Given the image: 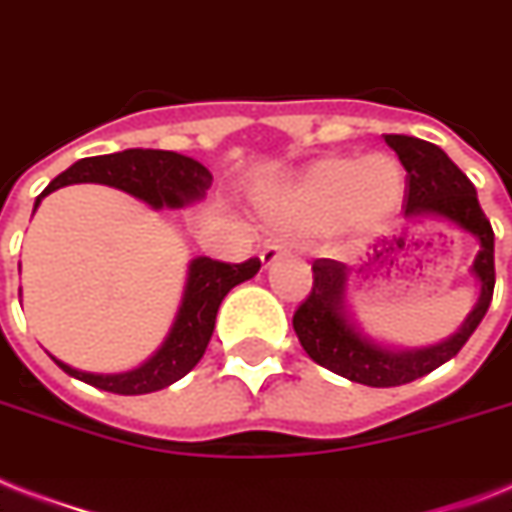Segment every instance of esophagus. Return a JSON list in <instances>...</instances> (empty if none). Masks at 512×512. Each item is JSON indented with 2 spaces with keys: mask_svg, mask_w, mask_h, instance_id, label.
Wrapping results in <instances>:
<instances>
[{
  "mask_svg": "<svg viewBox=\"0 0 512 512\" xmlns=\"http://www.w3.org/2000/svg\"><path fill=\"white\" fill-rule=\"evenodd\" d=\"M285 256H288V251H285L283 245H267V248H264V251H261V267L267 269V267H272V264H275V261H280V259H285Z\"/></svg>",
  "mask_w": 512,
  "mask_h": 512,
  "instance_id": "esophagus-1",
  "label": "esophagus"
}]
</instances>
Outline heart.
Returning a JSON list of instances; mask_svg holds the SVG:
<instances>
[{
  "label": "heart",
  "mask_w": 512,
  "mask_h": 512,
  "mask_svg": "<svg viewBox=\"0 0 512 512\" xmlns=\"http://www.w3.org/2000/svg\"><path fill=\"white\" fill-rule=\"evenodd\" d=\"M406 197V170L392 154H336L315 162L264 202V216L288 232L379 229Z\"/></svg>",
  "instance_id": "b5f03b06"
}]
</instances>
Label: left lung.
Segmentation results:
<instances>
[{"label":"left lung","instance_id":"1","mask_svg":"<svg viewBox=\"0 0 512 512\" xmlns=\"http://www.w3.org/2000/svg\"><path fill=\"white\" fill-rule=\"evenodd\" d=\"M408 173L406 219H435L454 224L478 240L470 275L478 283V301L457 334L430 347L403 350L376 342L358 326L347 304L350 267L334 259L312 264L310 296L293 315V331L318 366L368 387H398L430 374L457 355L483 320L494 293V232L478 205L470 178L449 160V154L414 136H384Z\"/></svg>","mask_w":512,"mask_h":512}]
</instances>
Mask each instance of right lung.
<instances>
[{
  "instance_id": "1",
  "label": "right lung",
  "mask_w": 512,
  "mask_h": 512,
  "mask_svg": "<svg viewBox=\"0 0 512 512\" xmlns=\"http://www.w3.org/2000/svg\"><path fill=\"white\" fill-rule=\"evenodd\" d=\"M211 181V170L186 154L162 152V149H125V152L85 157V160L74 162L71 168H66L61 176L47 184L45 192L34 202V211L39 208L42 197L69 184L114 186V189L149 205L152 211H162V208L176 211V208L200 202L205 192L211 189ZM259 267V259H248L243 264H224V261H213L208 256H197L189 261L184 296L178 304L176 320H173L165 342L138 368H130L122 374H90V371H79L58 358L53 360L66 374L79 382L93 384L98 390L117 392V395H146V392L162 390V387L178 382L200 363L205 347L211 342L216 312H219L224 296L235 285L251 280Z\"/></svg>"
}]
</instances>
